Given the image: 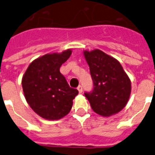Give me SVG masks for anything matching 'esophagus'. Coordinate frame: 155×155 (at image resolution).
I'll list each match as a JSON object with an SVG mask.
<instances>
[{"mask_svg":"<svg viewBox=\"0 0 155 155\" xmlns=\"http://www.w3.org/2000/svg\"><path fill=\"white\" fill-rule=\"evenodd\" d=\"M77 89H78V91H79V92H80V93L83 92V87H82L81 85H79V86H78V87H77Z\"/></svg>","mask_w":155,"mask_h":155,"instance_id":"34e87169","label":"esophagus"}]
</instances>
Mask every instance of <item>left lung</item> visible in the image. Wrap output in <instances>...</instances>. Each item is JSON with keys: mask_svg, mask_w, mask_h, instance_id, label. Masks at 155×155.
<instances>
[{"mask_svg": "<svg viewBox=\"0 0 155 155\" xmlns=\"http://www.w3.org/2000/svg\"><path fill=\"white\" fill-rule=\"evenodd\" d=\"M93 80V90L85 92L92 110L102 116L119 112L127 104L131 85L120 63L99 49L84 51Z\"/></svg>", "mask_w": 155, "mask_h": 155, "instance_id": "8db88e82", "label": "left lung"}]
</instances>
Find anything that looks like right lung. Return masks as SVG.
<instances>
[{
	"label": "right lung",
	"mask_w": 155,
	"mask_h": 155,
	"mask_svg": "<svg viewBox=\"0 0 155 155\" xmlns=\"http://www.w3.org/2000/svg\"><path fill=\"white\" fill-rule=\"evenodd\" d=\"M71 50L46 54L29 64L22 78L25 97L32 110L48 120L60 119L71 110L77 89L71 88L60 73V66L70 57Z\"/></svg>",
	"instance_id": "obj_1"
}]
</instances>
